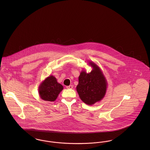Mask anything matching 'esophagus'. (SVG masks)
Wrapping results in <instances>:
<instances>
[{
    "instance_id": "esophagus-1",
    "label": "esophagus",
    "mask_w": 150,
    "mask_h": 150,
    "mask_svg": "<svg viewBox=\"0 0 150 150\" xmlns=\"http://www.w3.org/2000/svg\"><path fill=\"white\" fill-rule=\"evenodd\" d=\"M72 88H73L72 86H66L67 89H72Z\"/></svg>"
}]
</instances>
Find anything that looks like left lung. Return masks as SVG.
Returning <instances> with one entry per match:
<instances>
[{
    "label": "left lung",
    "mask_w": 150,
    "mask_h": 150,
    "mask_svg": "<svg viewBox=\"0 0 150 150\" xmlns=\"http://www.w3.org/2000/svg\"><path fill=\"white\" fill-rule=\"evenodd\" d=\"M88 65L93 69L89 73L86 70L80 72L76 91L83 102L92 105L104 98L107 91V82L98 66L92 61H89Z\"/></svg>",
    "instance_id": "left-lung-1"
}]
</instances>
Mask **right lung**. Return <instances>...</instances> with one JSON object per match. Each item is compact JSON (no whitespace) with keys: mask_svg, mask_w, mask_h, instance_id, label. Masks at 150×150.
<instances>
[{"mask_svg":"<svg viewBox=\"0 0 150 150\" xmlns=\"http://www.w3.org/2000/svg\"><path fill=\"white\" fill-rule=\"evenodd\" d=\"M64 86L57 82V79L50 75L46 78L39 86L38 92L41 99L45 101L53 102L63 90Z\"/></svg>","mask_w":150,"mask_h":150,"instance_id":"obj_1","label":"right lung"}]
</instances>
